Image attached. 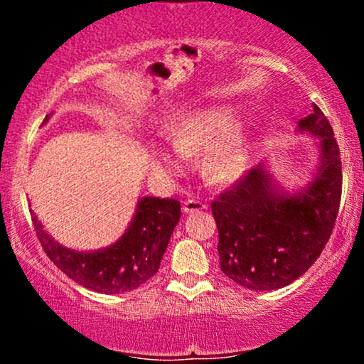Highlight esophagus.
Wrapping results in <instances>:
<instances>
[{"label":"esophagus","mask_w":364,"mask_h":364,"mask_svg":"<svg viewBox=\"0 0 364 364\" xmlns=\"http://www.w3.org/2000/svg\"><path fill=\"white\" fill-rule=\"evenodd\" d=\"M207 205L205 203H202L200 200H186L185 205H183V210L186 212V214H193V212H200V210H205Z\"/></svg>","instance_id":"34e87169"}]
</instances>
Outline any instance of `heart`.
I'll use <instances>...</instances> for the list:
<instances>
[{
  "instance_id": "b5f03b06",
  "label": "heart",
  "mask_w": 364,
  "mask_h": 364,
  "mask_svg": "<svg viewBox=\"0 0 364 364\" xmlns=\"http://www.w3.org/2000/svg\"><path fill=\"white\" fill-rule=\"evenodd\" d=\"M168 136L174 150H152L154 162L164 173H179L185 157L205 154L203 173L225 185L240 179L252 164V136L240 128V114L232 107H208L185 116L171 127Z\"/></svg>"
}]
</instances>
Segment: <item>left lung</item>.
I'll return each mask as SVG.
<instances>
[{
  "label": "left lung",
  "instance_id": "obj_1",
  "mask_svg": "<svg viewBox=\"0 0 364 364\" xmlns=\"http://www.w3.org/2000/svg\"><path fill=\"white\" fill-rule=\"evenodd\" d=\"M296 132L316 139L310 178L287 190L262 161L212 202L220 270L252 291H274L299 279L320 257L336 224L342 169L333 129L318 106Z\"/></svg>",
  "mask_w": 364,
  "mask_h": 364
}]
</instances>
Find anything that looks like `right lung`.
<instances>
[{
    "mask_svg": "<svg viewBox=\"0 0 364 364\" xmlns=\"http://www.w3.org/2000/svg\"><path fill=\"white\" fill-rule=\"evenodd\" d=\"M51 114L43 121L48 123ZM44 252L70 279L101 294L129 292L157 274L171 235L181 217L176 198L140 196L128 228L114 243L101 250H73L58 243L31 210Z\"/></svg>",
    "mask_w": 364,
    "mask_h": 364,
    "instance_id": "1",
    "label": "right lung"
}]
</instances>
